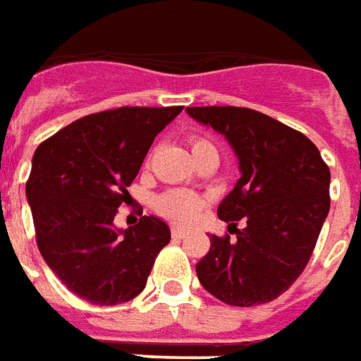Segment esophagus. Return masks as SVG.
<instances>
[{"label":"esophagus","instance_id":"obj_1","mask_svg":"<svg viewBox=\"0 0 361 361\" xmlns=\"http://www.w3.org/2000/svg\"><path fill=\"white\" fill-rule=\"evenodd\" d=\"M171 235H173V239H183L186 233L183 229H178V227H173V229H171Z\"/></svg>","mask_w":361,"mask_h":361}]
</instances>
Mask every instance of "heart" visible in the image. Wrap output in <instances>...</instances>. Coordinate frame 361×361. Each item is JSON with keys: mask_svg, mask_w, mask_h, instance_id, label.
I'll return each instance as SVG.
<instances>
[{"mask_svg": "<svg viewBox=\"0 0 361 361\" xmlns=\"http://www.w3.org/2000/svg\"><path fill=\"white\" fill-rule=\"evenodd\" d=\"M190 152L196 159L204 153H217V149L216 145L204 137H192ZM202 206H204V198H200L198 194L185 192V190H169L155 200V208L161 216L169 217L175 224H190L194 217L198 216Z\"/></svg>", "mask_w": 361, "mask_h": 361, "instance_id": "b5f03b06", "label": "heart"}]
</instances>
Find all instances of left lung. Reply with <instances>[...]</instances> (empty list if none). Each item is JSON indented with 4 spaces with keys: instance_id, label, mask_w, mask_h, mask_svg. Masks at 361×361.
I'll return each instance as SVG.
<instances>
[{
    "instance_id": "1",
    "label": "left lung",
    "mask_w": 361,
    "mask_h": 361,
    "mask_svg": "<svg viewBox=\"0 0 361 361\" xmlns=\"http://www.w3.org/2000/svg\"><path fill=\"white\" fill-rule=\"evenodd\" d=\"M188 116L233 147L241 178L217 206L237 239L209 237L196 274L214 298L235 307L268 303L307 267L331 209V171L317 145L262 112L188 106ZM245 227L236 229V221Z\"/></svg>"
}]
</instances>
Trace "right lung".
<instances>
[{
    "mask_svg": "<svg viewBox=\"0 0 361 361\" xmlns=\"http://www.w3.org/2000/svg\"><path fill=\"white\" fill-rule=\"evenodd\" d=\"M183 106H122L71 122L38 145L27 180L37 245L63 286L94 305H116L144 291L169 226L144 216L118 229L126 200L155 135Z\"/></svg>",
    "mask_w": 361,
    "mask_h": 361,
    "instance_id": "1",
    "label": "right lung"
}]
</instances>
